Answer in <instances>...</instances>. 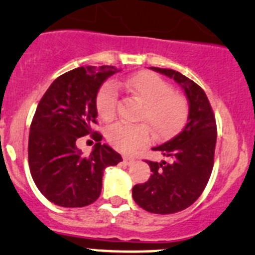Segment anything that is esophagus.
I'll return each mask as SVG.
<instances>
[{
	"instance_id": "34e87169",
	"label": "esophagus",
	"mask_w": 255,
	"mask_h": 255,
	"mask_svg": "<svg viewBox=\"0 0 255 255\" xmlns=\"http://www.w3.org/2000/svg\"><path fill=\"white\" fill-rule=\"evenodd\" d=\"M135 159L133 158V156H129V155H123V161H125L127 165H130L132 163H134Z\"/></svg>"
}]
</instances>
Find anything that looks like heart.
Returning <instances> with one entry per match:
<instances>
[{"mask_svg":"<svg viewBox=\"0 0 255 255\" xmlns=\"http://www.w3.org/2000/svg\"><path fill=\"white\" fill-rule=\"evenodd\" d=\"M125 87L143 102L138 118L145 121L159 138L179 132L189 117V101L173 91L170 84L148 71L134 74L125 81ZM118 89L106 82L96 96V111L104 121H111L117 113ZM145 123L117 122L106 130V138L113 148L130 153L150 142V128Z\"/></svg>","mask_w":255,"mask_h":255,"instance_id":"1","label":"heart"}]
</instances>
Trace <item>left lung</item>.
Instances as JSON below:
<instances>
[{
    "label": "left lung",
    "instance_id": "left-lung-1",
    "mask_svg": "<svg viewBox=\"0 0 255 255\" xmlns=\"http://www.w3.org/2000/svg\"><path fill=\"white\" fill-rule=\"evenodd\" d=\"M181 85L189 99L187 123L181 133L153 148L168 160H146L151 176L134 185L132 196L143 210L158 215L176 213L191 206L204 192L215 163L217 125L204 90L171 69L151 68Z\"/></svg>",
    "mask_w": 255,
    "mask_h": 255
}]
</instances>
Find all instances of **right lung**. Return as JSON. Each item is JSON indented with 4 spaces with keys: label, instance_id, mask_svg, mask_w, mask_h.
Returning <instances> with one entry per match:
<instances>
[{
    "label": "right lung",
    "instance_id": "add662e5",
    "mask_svg": "<svg viewBox=\"0 0 255 255\" xmlns=\"http://www.w3.org/2000/svg\"><path fill=\"white\" fill-rule=\"evenodd\" d=\"M115 66L74 69L53 81L43 95L30 123L28 163L35 185L53 204L84 207L99 199L105 168L117 165L122 156L102 145L97 125L96 96ZM90 134L98 143L87 157L76 146Z\"/></svg>",
    "mask_w": 255,
    "mask_h": 255
}]
</instances>
